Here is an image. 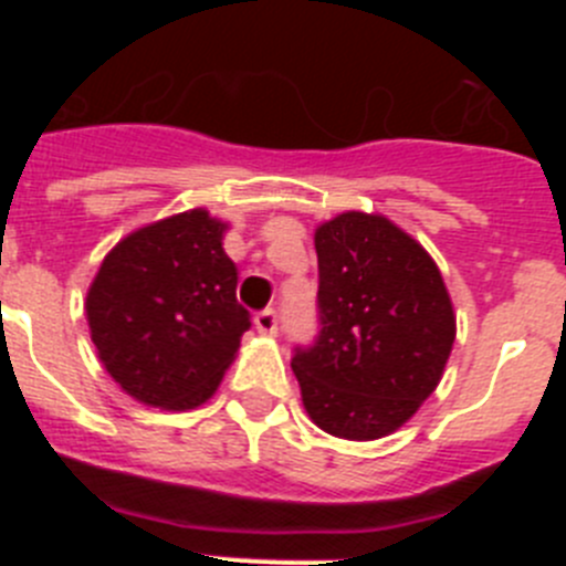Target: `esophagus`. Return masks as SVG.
<instances>
[{
  "instance_id": "1",
  "label": "esophagus",
  "mask_w": 566,
  "mask_h": 566,
  "mask_svg": "<svg viewBox=\"0 0 566 566\" xmlns=\"http://www.w3.org/2000/svg\"><path fill=\"white\" fill-rule=\"evenodd\" d=\"M254 328H258L260 334L274 337V334H277V312H274V308H263V312L254 314Z\"/></svg>"
}]
</instances>
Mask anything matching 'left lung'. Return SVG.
<instances>
[{"instance_id":"1","label":"left lung","mask_w":566,"mask_h":566,"mask_svg":"<svg viewBox=\"0 0 566 566\" xmlns=\"http://www.w3.org/2000/svg\"><path fill=\"white\" fill-rule=\"evenodd\" d=\"M319 334L294 348L306 413L339 439L402 428L437 391L457 314L437 263L382 214L343 212L314 232Z\"/></svg>"}]
</instances>
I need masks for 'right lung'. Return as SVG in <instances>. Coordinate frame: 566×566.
<instances>
[{
	"label": "right lung",
	"mask_w": 566,
	"mask_h": 566,
	"mask_svg": "<svg viewBox=\"0 0 566 566\" xmlns=\"http://www.w3.org/2000/svg\"><path fill=\"white\" fill-rule=\"evenodd\" d=\"M227 223L189 209L115 243L87 292L90 337L109 377L167 411L207 402L252 319L238 303Z\"/></svg>",
	"instance_id": "obj_1"
}]
</instances>
